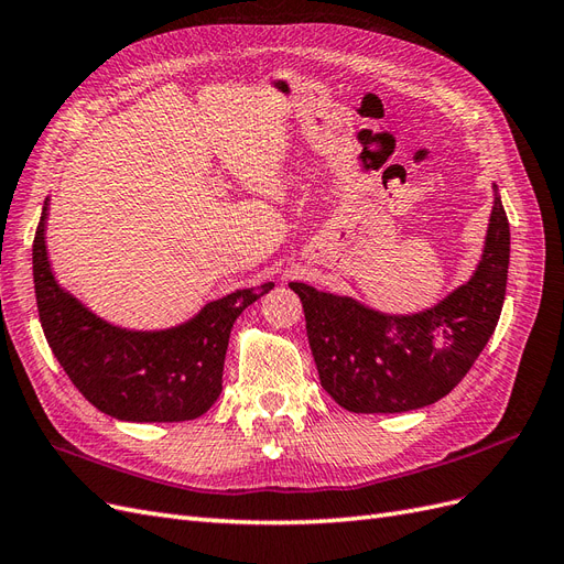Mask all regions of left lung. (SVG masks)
Segmentation results:
<instances>
[{
    "instance_id": "1",
    "label": "left lung",
    "mask_w": 564,
    "mask_h": 564,
    "mask_svg": "<svg viewBox=\"0 0 564 564\" xmlns=\"http://www.w3.org/2000/svg\"><path fill=\"white\" fill-rule=\"evenodd\" d=\"M510 228L494 185L485 249L468 282L419 313H383L292 282L329 395L355 414H400L452 392L487 346L506 299Z\"/></svg>"
}]
</instances>
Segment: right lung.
<instances>
[{"label":"right lung","instance_id":"right-lung-1","mask_svg":"<svg viewBox=\"0 0 564 564\" xmlns=\"http://www.w3.org/2000/svg\"><path fill=\"white\" fill-rule=\"evenodd\" d=\"M48 197L32 245L37 311L51 352L98 412L133 423L193 421L224 390L235 319L272 282L209 301L176 327L127 329L96 315L54 275L46 251Z\"/></svg>","mask_w":564,"mask_h":564}]
</instances>
